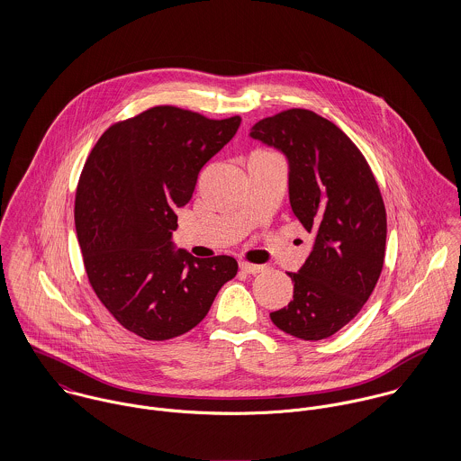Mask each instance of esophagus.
I'll return each mask as SVG.
<instances>
[{
    "mask_svg": "<svg viewBox=\"0 0 461 461\" xmlns=\"http://www.w3.org/2000/svg\"><path fill=\"white\" fill-rule=\"evenodd\" d=\"M240 267L243 273H249V275H258L264 271V266H259V264L240 263Z\"/></svg>",
    "mask_w": 461,
    "mask_h": 461,
    "instance_id": "esophagus-1",
    "label": "esophagus"
}]
</instances>
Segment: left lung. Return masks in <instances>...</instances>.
Returning a JSON list of instances; mask_svg holds the SVG:
<instances>
[{
  "label": "left lung",
  "mask_w": 461,
  "mask_h": 461,
  "mask_svg": "<svg viewBox=\"0 0 461 461\" xmlns=\"http://www.w3.org/2000/svg\"><path fill=\"white\" fill-rule=\"evenodd\" d=\"M250 136L285 156L291 209L314 234L305 264L287 273L293 300L269 318L298 339H327L360 312L380 278L387 241L380 188L357 145L311 110L263 119Z\"/></svg>",
  "instance_id": "1"
}]
</instances>
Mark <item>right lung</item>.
Returning <instances> with one entry per match:
<instances>
[{
	"instance_id": "obj_1",
	"label": "right lung",
	"mask_w": 461,
	"mask_h": 461,
	"mask_svg": "<svg viewBox=\"0 0 461 461\" xmlns=\"http://www.w3.org/2000/svg\"><path fill=\"white\" fill-rule=\"evenodd\" d=\"M240 124L154 106L103 132L83 167L74 223L86 276L110 314L147 340L195 329L238 273L234 258L176 250L172 232L176 207Z\"/></svg>"
}]
</instances>
